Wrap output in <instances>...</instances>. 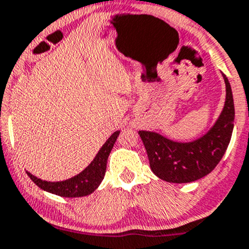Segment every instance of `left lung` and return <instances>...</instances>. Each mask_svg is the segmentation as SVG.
Segmentation results:
<instances>
[{"label": "left lung", "mask_w": 249, "mask_h": 249, "mask_svg": "<svg viewBox=\"0 0 249 249\" xmlns=\"http://www.w3.org/2000/svg\"><path fill=\"white\" fill-rule=\"evenodd\" d=\"M226 99L220 116L200 139L177 142L155 132L139 130L155 176L168 183H191L211 173L220 162L230 142L235 120L232 92L228 77Z\"/></svg>", "instance_id": "8db88e82"}]
</instances>
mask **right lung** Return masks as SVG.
I'll return each instance as SVG.
<instances>
[{"label": "right lung", "mask_w": 249, "mask_h": 249, "mask_svg": "<svg viewBox=\"0 0 249 249\" xmlns=\"http://www.w3.org/2000/svg\"><path fill=\"white\" fill-rule=\"evenodd\" d=\"M119 134V130L115 132L103 145L102 149L99 150L94 160L90 162L89 166L85 168V171L81 172L80 174L68 179V180L47 181L38 179L37 177L33 176L29 172H26V173L38 188L54 194V195L61 196V197H82V196L89 195L100 185V183L104 179L105 172H107V157H109L110 152L114 147Z\"/></svg>", "instance_id": "right-lung-1"}]
</instances>
